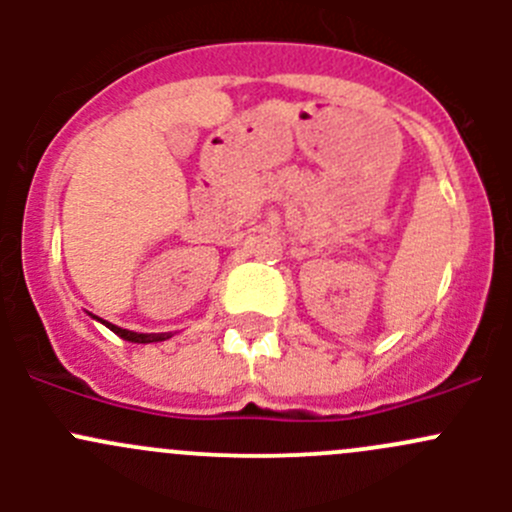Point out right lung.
<instances>
[{
	"instance_id": "add662e5",
	"label": "right lung",
	"mask_w": 512,
	"mask_h": 512,
	"mask_svg": "<svg viewBox=\"0 0 512 512\" xmlns=\"http://www.w3.org/2000/svg\"><path fill=\"white\" fill-rule=\"evenodd\" d=\"M98 322L106 324L113 334H118V337L126 339V342H133V344H153V342H165V339H170V334H138V332H128V329H123V327H116V324H111V322H103V319H98Z\"/></svg>"
}]
</instances>
